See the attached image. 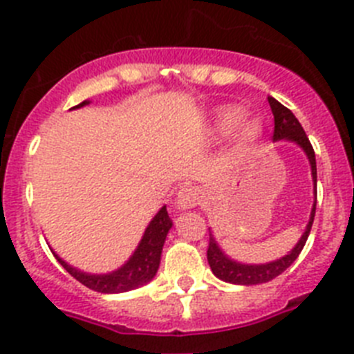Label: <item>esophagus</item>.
<instances>
[{"label": "esophagus", "instance_id": "esophagus-1", "mask_svg": "<svg viewBox=\"0 0 354 354\" xmlns=\"http://www.w3.org/2000/svg\"><path fill=\"white\" fill-rule=\"evenodd\" d=\"M203 201V192L197 187H187L178 192L176 197V208L178 209H189L197 206Z\"/></svg>", "mask_w": 354, "mask_h": 354}]
</instances>
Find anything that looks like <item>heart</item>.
<instances>
[{"label":"heart","mask_w":354,"mask_h":354,"mask_svg":"<svg viewBox=\"0 0 354 354\" xmlns=\"http://www.w3.org/2000/svg\"><path fill=\"white\" fill-rule=\"evenodd\" d=\"M243 113L236 106L221 107L215 114V130L218 133H227L236 127V139L240 145H250L256 141L261 133V123L256 118H245L241 120Z\"/></svg>","instance_id":"b5f03b06"}]
</instances>
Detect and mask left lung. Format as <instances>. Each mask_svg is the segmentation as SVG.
Listing matches in <instances>:
<instances>
[{
    "label": "left lung",
    "instance_id": "8db88e82",
    "mask_svg": "<svg viewBox=\"0 0 354 354\" xmlns=\"http://www.w3.org/2000/svg\"><path fill=\"white\" fill-rule=\"evenodd\" d=\"M270 107H272L273 120H275V129H273V139L279 141V139H286V141H292L300 146L301 149L307 155L308 162H310L312 169V181H314V194L317 196V169H316V153H314V148H312L310 141H308L307 133H305L304 127L300 125V122L296 120L295 114L284 107L280 102H277L273 97H268ZM317 199V197H316ZM314 215H316V203L312 206L310 218H308V224L305 232L301 234L300 241L295 245L291 252L288 256L280 257V259L272 261V263L266 264H241L232 261L231 257L225 256L222 252V248L218 247V243L215 241L213 234L209 232V245H208V263L209 268H212L213 275L218 277L224 282H231V284H241V286H256V284H264V282H270L272 279L279 277L280 273L286 272V270L295 263V259L300 256L301 248L305 247V241H307L308 234H310L312 222H314Z\"/></svg>",
    "mask_w": 354,
    "mask_h": 354
}]
</instances>
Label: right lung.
I'll return each mask as SVG.
<instances>
[{
	"label": "right lung",
	"instance_id": "right-lung-1",
	"mask_svg": "<svg viewBox=\"0 0 354 354\" xmlns=\"http://www.w3.org/2000/svg\"><path fill=\"white\" fill-rule=\"evenodd\" d=\"M86 104H90V102L84 100L75 107H82ZM75 107H72V109H75ZM171 225H173V221L167 215L165 206H162L160 212L153 216V221L149 222L148 227H146L142 240L139 241L132 257L123 264L122 268H118L116 272L106 273V275H91V273L79 272L77 268H72L70 264H66L58 254H53L63 268L75 280H79L81 284H84L86 288L98 292L132 291V289L148 284L157 273L158 264H160L162 247H164L165 236H167Z\"/></svg>",
	"mask_w": 354,
	"mask_h": 354
}]
</instances>
